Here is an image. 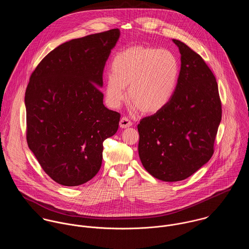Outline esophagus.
I'll return each instance as SVG.
<instances>
[{
	"label": "esophagus",
	"mask_w": 249,
	"mask_h": 249,
	"mask_svg": "<svg viewBox=\"0 0 249 249\" xmlns=\"http://www.w3.org/2000/svg\"><path fill=\"white\" fill-rule=\"evenodd\" d=\"M132 125V122L127 117H123L120 121V126L122 128H126Z\"/></svg>",
	"instance_id": "34e87169"
}]
</instances>
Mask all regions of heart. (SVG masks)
<instances>
[{"label": "heart", "instance_id": "b5f03b06", "mask_svg": "<svg viewBox=\"0 0 249 249\" xmlns=\"http://www.w3.org/2000/svg\"><path fill=\"white\" fill-rule=\"evenodd\" d=\"M105 80L107 105L118 108L126 99L144 113L162 110L173 99L179 78V63L169 50L134 46L118 52Z\"/></svg>", "mask_w": 249, "mask_h": 249}]
</instances>
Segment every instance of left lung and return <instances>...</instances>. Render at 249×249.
I'll list each match as a JSON object with an SVG mask.
<instances>
[{"instance_id":"8db88e82","label":"left lung","mask_w":249,"mask_h":249,"mask_svg":"<svg viewBox=\"0 0 249 249\" xmlns=\"http://www.w3.org/2000/svg\"><path fill=\"white\" fill-rule=\"evenodd\" d=\"M181 54L177 91L162 110L138 124V152L153 178L181 181L205 165L213 153L221 120L215 77L202 57L173 39Z\"/></svg>"}]
</instances>
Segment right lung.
Segmentation results:
<instances>
[{
    "mask_svg": "<svg viewBox=\"0 0 249 249\" xmlns=\"http://www.w3.org/2000/svg\"><path fill=\"white\" fill-rule=\"evenodd\" d=\"M120 30L71 39L48 53L26 90L27 142L44 172L78 186L101 169L121 115L104 105L103 72Z\"/></svg>",
    "mask_w": 249,
    "mask_h": 249,
    "instance_id": "1",
    "label": "right lung"
}]
</instances>
